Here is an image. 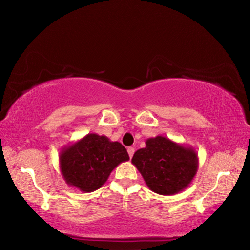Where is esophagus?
I'll return each mask as SVG.
<instances>
[{
    "label": "esophagus",
    "mask_w": 250,
    "mask_h": 250,
    "mask_svg": "<svg viewBox=\"0 0 250 250\" xmlns=\"http://www.w3.org/2000/svg\"><path fill=\"white\" fill-rule=\"evenodd\" d=\"M134 151H135V150H134L133 147H129V148H128V153H129V157H130V158L133 157Z\"/></svg>",
    "instance_id": "esophagus-1"
}]
</instances>
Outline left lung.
Masks as SVG:
<instances>
[{"mask_svg": "<svg viewBox=\"0 0 250 250\" xmlns=\"http://www.w3.org/2000/svg\"><path fill=\"white\" fill-rule=\"evenodd\" d=\"M145 143L146 147L134 152L132 164L148 188L161 195H173L187 188L199 167L194 148L162 135L149 137Z\"/></svg>", "mask_w": 250, "mask_h": 250, "instance_id": "obj_1", "label": "left lung"}]
</instances>
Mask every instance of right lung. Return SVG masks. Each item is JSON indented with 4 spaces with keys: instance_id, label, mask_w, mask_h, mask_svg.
<instances>
[{
    "instance_id": "1",
    "label": "right lung",
    "mask_w": 250,
    "mask_h": 250,
    "mask_svg": "<svg viewBox=\"0 0 250 250\" xmlns=\"http://www.w3.org/2000/svg\"><path fill=\"white\" fill-rule=\"evenodd\" d=\"M125 148L108 137L89 133L60 150V171L65 183L83 192H93L106 183L113 169L129 160Z\"/></svg>"
}]
</instances>
